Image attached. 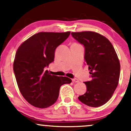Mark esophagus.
Segmentation results:
<instances>
[{"mask_svg":"<svg viewBox=\"0 0 131 131\" xmlns=\"http://www.w3.org/2000/svg\"><path fill=\"white\" fill-rule=\"evenodd\" d=\"M72 82H75V83H77V82H79V80H78L77 79H72Z\"/></svg>","mask_w":131,"mask_h":131,"instance_id":"esophagus-1","label":"esophagus"}]
</instances>
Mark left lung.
<instances>
[{
  "instance_id": "obj_1",
  "label": "left lung",
  "mask_w": 131,
  "mask_h": 131,
  "mask_svg": "<svg viewBox=\"0 0 131 131\" xmlns=\"http://www.w3.org/2000/svg\"><path fill=\"white\" fill-rule=\"evenodd\" d=\"M72 37L85 48L84 59L89 66L91 79L85 82L87 91L79 100L91 107L108 102L118 84L121 64L113 45L94 31L72 32Z\"/></svg>"
}]
</instances>
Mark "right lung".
Returning a JSON list of instances; mask_svg holds the SVG:
<instances>
[{
    "mask_svg": "<svg viewBox=\"0 0 131 131\" xmlns=\"http://www.w3.org/2000/svg\"><path fill=\"white\" fill-rule=\"evenodd\" d=\"M70 34V31L39 32L18 47L13 70L21 94L32 106L40 108L51 106L57 101L60 87L72 82L67 77L51 75L45 70L54 61L56 47Z\"/></svg>",
    "mask_w": 131,
    "mask_h": 131,
    "instance_id": "1",
    "label": "right lung"
}]
</instances>
